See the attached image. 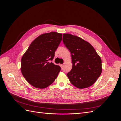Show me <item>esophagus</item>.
<instances>
[{
    "mask_svg": "<svg viewBox=\"0 0 121 121\" xmlns=\"http://www.w3.org/2000/svg\"><path fill=\"white\" fill-rule=\"evenodd\" d=\"M60 66L61 67V68H62V67H63L64 66V65H63V64H60Z\"/></svg>",
    "mask_w": 121,
    "mask_h": 121,
    "instance_id": "34e87169",
    "label": "esophagus"
}]
</instances>
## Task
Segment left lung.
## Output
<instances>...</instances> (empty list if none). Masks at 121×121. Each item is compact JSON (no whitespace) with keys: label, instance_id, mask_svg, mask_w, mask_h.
I'll list each match as a JSON object with an SVG mask.
<instances>
[{"label":"left lung","instance_id":"obj_1","mask_svg":"<svg viewBox=\"0 0 121 121\" xmlns=\"http://www.w3.org/2000/svg\"><path fill=\"white\" fill-rule=\"evenodd\" d=\"M63 40L72 56V69L67 74L69 81L80 89L92 85L102 72L100 57L89 42L78 36L64 34Z\"/></svg>","mask_w":121,"mask_h":121}]
</instances>
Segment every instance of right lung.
Here are the masks:
<instances>
[{
	"label": "right lung",
	"mask_w": 121,
	"mask_h": 121,
	"mask_svg": "<svg viewBox=\"0 0 121 121\" xmlns=\"http://www.w3.org/2000/svg\"><path fill=\"white\" fill-rule=\"evenodd\" d=\"M62 36L56 32L40 35L31 43L22 57V73L32 86L45 88L57 78L61 68L50 61L53 59Z\"/></svg>",
	"instance_id": "right-lung-1"
}]
</instances>
